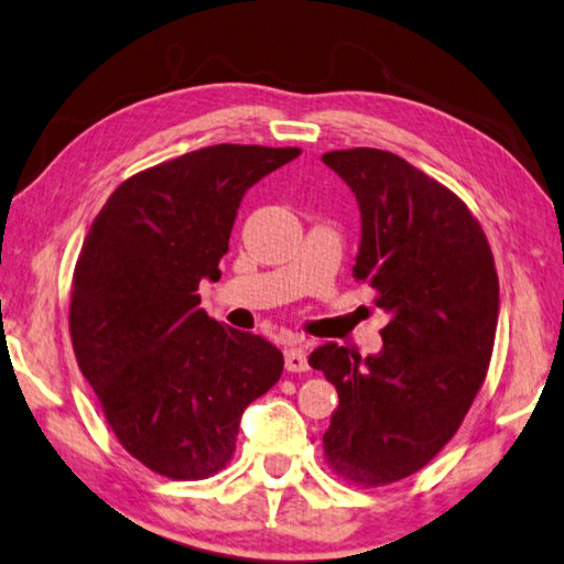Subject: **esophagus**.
Segmentation results:
<instances>
[{
    "label": "esophagus",
    "mask_w": 564,
    "mask_h": 564,
    "mask_svg": "<svg viewBox=\"0 0 564 564\" xmlns=\"http://www.w3.org/2000/svg\"><path fill=\"white\" fill-rule=\"evenodd\" d=\"M284 368H288L290 372H305L310 368L307 355L300 348V345H290V348L284 350Z\"/></svg>",
    "instance_id": "1"
}]
</instances>
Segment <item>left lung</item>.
Segmentation results:
<instances>
[{"mask_svg":"<svg viewBox=\"0 0 564 564\" xmlns=\"http://www.w3.org/2000/svg\"><path fill=\"white\" fill-rule=\"evenodd\" d=\"M358 198L352 274L391 319L383 350L337 345L310 355L337 388L325 458L355 487H386L423 469L462 426L487 378L499 280L481 224L452 188L380 149L323 155Z\"/></svg>","mask_w":564,"mask_h":564,"instance_id":"obj_1","label":"left lung"}]
</instances>
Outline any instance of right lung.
Returning <instances> with one entry per match:
<instances>
[{"label":"right lung","instance_id":"add662e5","mask_svg":"<svg viewBox=\"0 0 564 564\" xmlns=\"http://www.w3.org/2000/svg\"><path fill=\"white\" fill-rule=\"evenodd\" d=\"M300 153H184L126 178L90 224L70 288L73 350L118 444L153 474L221 471L241 413L282 376L272 343L198 307V282L221 276L247 188Z\"/></svg>","mask_w":564,"mask_h":564}]
</instances>
